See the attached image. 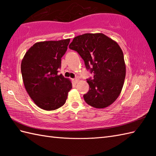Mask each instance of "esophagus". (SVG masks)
<instances>
[{
  "label": "esophagus",
  "instance_id": "34e87169",
  "mask_svg": "<svg viewBox=\"0 0 156 156\" xmlns=\"http://www.w3.org/2000/svg\"><path fill=\"white\" fill-rule=\"evenodd\" d=\"M73 80H74V82H75V83H77L78 81V78H76L74 79H73Z\"/></svg>",
  "mask_w": 156,
  "mask_h": 156
}]
</instances>
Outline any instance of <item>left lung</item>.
<instances>
[{
	"mask_svg": "<svg viewBox=\"0 0 156 156\" xmlns=\"http://www.w3.org/2000/svg\"><path fill=\"white\" fill-rule=\"evenodd\" d=\"M69 48L78 52L87 70L94 74L87 79L90 88L83 96L85 102L98 108L111 105L121 93L126 74L117 43L102 34H85L74 37Z\"/></svg>",
	"mask_w": 156,
	"mask_h": 156,
	"instance_id": "left-lung-1",
	"label": "left lung"
}]
</instances>
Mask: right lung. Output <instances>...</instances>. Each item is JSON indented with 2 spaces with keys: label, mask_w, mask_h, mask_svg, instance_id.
I'll return each instance as SVG.
<instances>
[{
  "label": "right lung",
  "mask_w": 156,
  "mask_h": 156,
  "mask_svg": "<svg viewBox=\"0 0 156 156\" xmlns=\"http://www.w3.org/2000/svg\"><path fill=\"white\" fill-rule=\"evenodd\" d=\"M70 39L36 43L23 58L21 74L29 97L39 108L55 110L64 105L72 87L69 79L58 74L61 58Z\"/></svg>",
  "instance_id": "1"
}]
</instances>
